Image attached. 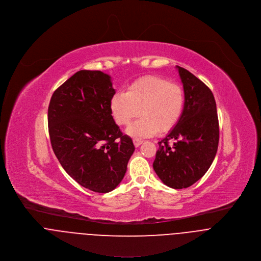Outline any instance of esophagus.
I'll return each mask as SVG.
<instances>
[{
  "instance_id": "1",
  "label": "esophagus",
  "mask_w": 261,
  "mask_h": 261,
  "mask_svg": "<svg viewBox=\"0 0 261 261\" xmlns=\"http://www.w3.org/2000/svg\"><path fill=\"white\" fill-rule=\"evenodd\" d=\"M133 143H134L135 147H138V146H140V145L143 143V140H141V139H139V138H134V139H133Z\"/></svg>"
}]
</instances>
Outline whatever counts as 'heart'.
<instances>
[{
  "mask_svg": "<svg viewBox=\"0 0 261 261\" xmlns=\"http://www.w3.org/2000/svg\"><path fill=\"white\" fill-rule=\"evenodd\" d=\"M185 105L180 86L167 80L146 75L131 83L125 92H117L111 99V112L116 124L130 125L126 132L133 137L152 136L157 131L167 132L179 121Z\"/></svg>",
  "mask_w": 261,
  "mask_h": 261,
  "instance_id": "b5f03b06",
  "label": "heart"
}]
</instances>
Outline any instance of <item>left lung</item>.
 Listing matches in <instances>:
<instances>
[{
	"mask_svg": "<svg viewBox=\"0 0 261 261\" xmlns=\"http://www.w3.org/2000/svg\"><path fill=\"white\" fill-rule=\"evenodd\" d=\"M176 68L184 86V110L177 124L158 142L153 168L164 185L178 190L208 171L218 149L219 121L211 90L186 68Z\"/></svg>",
	"mask_w": 261,
	"mask_h": 261,
	"instance_id": "8db88e82",
	"label": "left lung"
}]
</instances>
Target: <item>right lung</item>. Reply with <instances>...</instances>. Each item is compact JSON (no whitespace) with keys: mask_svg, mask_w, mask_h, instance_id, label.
Returning a JSON list of instances; mask_svg holds the SVG:
<instances>
[{"mask_svg":"<svg viewBox=\"0 0 261 261\" xmlns=\"http://www.w3.org/2000/svg\"><path fill=\"white\" fill-rule=\"evenodd\" d=\"M111 76L80 70L53 93L48 131L53 152L82 187L109 193L123 179L135 147L111 112Z\"/></svg>","mask_w":261,"mask_h":261,"instance_id":"add662e5","label":"right lung"}]
</instances>
